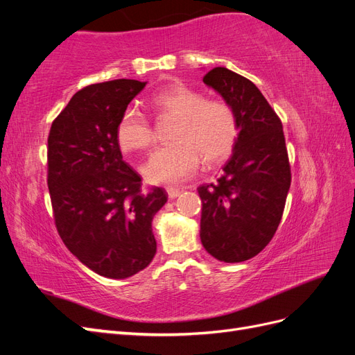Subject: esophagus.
Masks as SVG:
<instances>
[{"label": "esophagus", "instance_id": "esophagus-1", "mask_svg": "<svg viewBox=\"0 0 355 355\" xmlns=\"http://www.w3.org/2000/svg\"><path fill=\"white\" fill-rule=\"evenodd\" d=\"M167 194H168V198H176V197H179V194H180V189H178V188H167Z\"/></svg>", "mask_w": 355, "mask_h": 355}]
</instances>
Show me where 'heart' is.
<instances>
[{"label": "heart", "mask_w": 355, "mask_h": 355, "mask_svg": "<svg viewBox=\"0 0 355 355\" xmlns=\"http://www.w3.org/2000/svg\"><path fill=\"white\" fill-rule=\"evenodd\" d=\"M158 112L178 118L171 141L158 148L142 167L151 184L176 185L196 175L201 164L227 159L237 144L239 123L230 105L206 101L201 92L175 83L158 90L151 98ZM115 137L124 153L145 151L154 142V130L148 118L133 106L125 108L115 125Z\"/></svg>", "instance_id": "obj_1"}]
</instances>
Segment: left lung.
I'll return each instance as SVG.
<instances>
[{
    "label": "left lung",
    "instance_id": "left-lung-1",
    "mask_svg": "<svg viewBox=\"0 0 355 355\" xmlns=\"http://www.w3.org/2000/svg\"><path fill=\"white\" fill-rule=\"evenodd\" d=\"M230 105L237 144L216 184L198 187L200 239L220 262H244L265 249L280 225L290 188V164L280 118L261 90L227 68L202 78Z\"/></svg>",
    "mask_w": 355,
    "mask_h": 355
}]
</instances>
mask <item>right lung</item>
<instances>
[{
	"label": "right lung",
	"instance_id": "add662e5",
	"mask_svg": "<svg viewBox=\"0 0 355 355\" xmlns=\"http://www.w3.org/2000/svg\"><path fill=\"white\" fill-rule=\"evenodd\" d=\"M146 81L112 80L72 96L49 135V191L55 223L68 250L96 274L127 278L157 252L153 219L167 194L123 159L115 137L121 112Z\"/></svg>",
	"mask_w": 355,
	"mask_h": 355
}]
</instances>
